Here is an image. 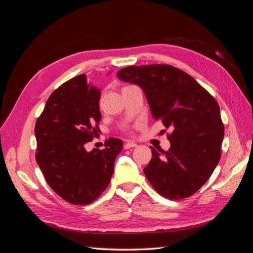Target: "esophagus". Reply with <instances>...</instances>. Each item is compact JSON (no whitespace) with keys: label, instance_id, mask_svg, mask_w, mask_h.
I'll return each mask as SVG.
<instances>
[{"label":"esophagus","instance_id":"1","mask_svg":"<svg viewBox=\"0 0 253 253\" xmlns=\"http://www.w3.org/2000/svg\"><path fill=\"white\" fill-rule=\"evenodd\" d=\"M137 144H135L134 141H126L125 144H124V148L125 149H130V148H134V147H136Z\"/></svg>","mask_w":253,"mask_h":253}]
</instances>
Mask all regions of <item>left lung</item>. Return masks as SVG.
<instances>
[{
    "instance_id": "8db88e82",
    "label": "left lung",
    "mask_w": 253,
    "mask_h": 253,
    "mask_svg": "<svg viewBox=\"0 0 253 253\" xmlns=\"http://www.w3.org/2000/svg\"><path fill=\"white\" fill-rule=\"evenodd\" d=\"M117 77L140 86L155 121L172 130L169 150L151 147L146 178L165 198L192 196L221 157L224 127L217 100L194 77L166 64L128 66Z\"/></svg>"
}]
</instances>
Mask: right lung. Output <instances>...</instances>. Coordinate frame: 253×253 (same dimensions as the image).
I'll return each instance as SVG.
<instances>
[{
  "label": "right lung",
  "instance_id": "right-lung-1",
  "mask_svg": "<svg viewBox=\"0 0 253 253\" xmlns=\"http://www.w3.org/2000/svg\"><path fill=\"white\" fill-rule=\"evenodd\" d=\"M100 90L81 74L50 94L36 121V163L48 186L73 205H89L106 189L123 141L109 138L105 149L86 151L98 134Z\"/></svg>",
  "mask_w": 253,
  "mask_h": 253
}]
</instances>
